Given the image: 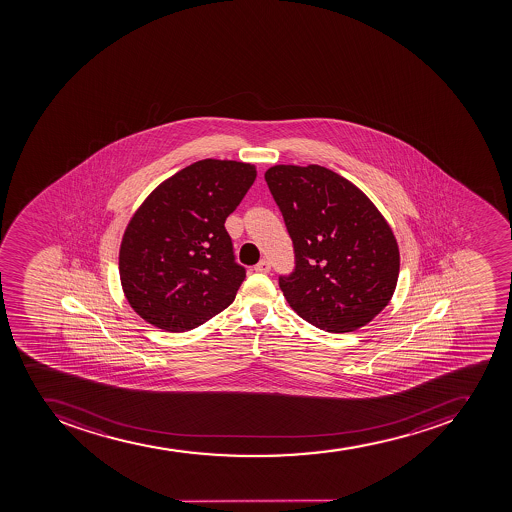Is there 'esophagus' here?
Segmentation results:
<instances>
[{
	"label": "esophagus",
	"mask_w": 512,
	"mask_h": 512,
	"mask_svg": "<svg viewBox=\"0 0 512 512\" xmlns=\"http://www.w3.org/2000/svg\"><path fill=\"white\" fill-rule=\"evenodd\" d=\"M270 268H272V265H270V262H268V260H265V258H263V260H260V262H258L257 265H255V272L268 273V272H270Z\"/></svg>",
	"instance_id": "obj_1"
}]
</instances>
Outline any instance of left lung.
Returning a JSON list of instances; mask_svg holds the SVG:
<instances>
[{
    "label": "left lung",
    "mask_w": 512,
    "mask_h": 512,
    "mask_svg": "<svg viewBox=\"0 0 512 512\" xmlns=\"http://www.w3.org/2000/svg\"><path fill=\"white\" fill-rule=\"evenodd\" d=\"M293 240L294 270L280 276L291 308L327 332H352L385 309L398 283L399 249L375 204L321 165L265 172Z\"/></svg>",
    "instance_id": "obj_1"
}]
</instances>
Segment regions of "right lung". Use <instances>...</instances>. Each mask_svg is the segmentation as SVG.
<instances>
[{
  "label": "right lung",
  "mask_w": 512,
  "mask_h": 512,
  "mask_svg": "<svg viewBox=\"0 0 512 512\" xmlns=\"http://www.w3.org/2000/svg\"><path fill=\"white\" fill-rule=\"evenodd\" d=\"M255 177L250 163L204 159L147 196L119 249L124 294L144 321L190 331L236 299L245 268L236 263L224 222Z\"/></svg>",
  "instance_id": "add662e5"
}]
</instances>
